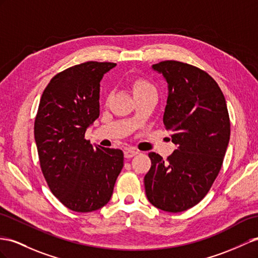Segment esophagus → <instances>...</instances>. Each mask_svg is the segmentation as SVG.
<instances>
[{
	"mask_svg": "<svg viewBox=\"0 0 258 258\" xmlns=\"http://www.w3.org/2000/svg\"><path fill=\"white\" fill-rule=\"evenodd\" d=\"M137 154H138V151L134 150V149H125V151H124L125 158H132V157L136 156Z\"/></svg>",
	"mask_w": 258,
	"mask_h": 258,
	"instance_id": "esophagus-1",
	"label": "esophagus"
}]
</instances>
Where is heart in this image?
Instances as JSON below:
<instances>
[{
  "mask_svg": "<svg viewBox=\"0 0 258 258\" xmlns=\"http://www.w3.org/2000/svg\"><path fill=\"white\" fill-rule=\"evenodd\" d=\"M132 88H133L134 96L148 94V92H157L155 86L144 78L135 79L133 84H132Z\"/></svg>",
  "mask_w": 258,
  "mask_h": 258,
  "instance_id": "obj_1",
  "label": "heart"
}]
</instances>
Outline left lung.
<instances>
[{
	"instance_id": "1",
	"label": "left lung",
	"mask_w": 258,
	"mask_h": 258,
	"mask_svg": "<svg viewBox=\"0 0 258 258\" xmlns=\"http://www.w3.org/2000/svg\"><path fill=\"white\" fill-rule=\"evenodd\" d=\"M168 84L163 114L176 149L167 161L150 153L144 177L148 201L169 213L192 208L208 193L221 169L230 140L226 99L215 79L193 65L163 61L153 65Z\"/></svg>"
}]
</instances>
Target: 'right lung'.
Listing matches in <instances>:
<instances>
[{"mask_svg": "<svg viewBox=\"0 0 258 258\" xmlns=\"http://www.w3.org/2000/svg\"><path fill=\"white\" fill-rule=\"evenodd\" d=\"M115 65L90 61L58 73L39 103L35 141L43 176L57 200L77 213L107 205L123 168L122 150L85 140L100 114L101 79Z\"/></svg>", "mask_w": 258, "mask_h": 258, "instance_id": "obj_1", "label": "right lung"}]
</instances>
